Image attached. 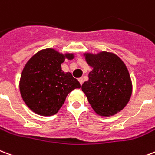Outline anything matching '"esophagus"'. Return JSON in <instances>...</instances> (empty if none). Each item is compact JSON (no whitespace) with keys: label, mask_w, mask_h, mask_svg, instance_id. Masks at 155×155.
I'll return each mask as SVG.
<instances>
[{"label":"esophagus","mask_w":155,"mask_h":155,"mask_svg":"<svg viewBox=\"0 0 155 155\" xmlns=\"http://www.w3.org/2000/svg\"><path fill=\"white\" fill-rule=\"evenodd\" d=\"M78 81H79V82H80V84L82 85V82H83V79H82V78H80L78 79Z\"/></svg>","instance_id":"esophagus-1"}]
</instances>
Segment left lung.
Here are the masks:
<instances>
[{"instance_id":"8db88e82","label":"left lung","mask_w":155,"mask_h":155,"mask_svg":"<svg viewBox=\"0 0 155 155\" xmlns=\"http://www.w3.org/2000/svg\"><path fill=\"white\" fill-rule=\"evenodd\" d=\"M87 63L92 67L82 91L93 110L100 116H113L128 103L132 83L128 69L116 54L101 52L85 54Z\"/></svg>"}]
</instances>
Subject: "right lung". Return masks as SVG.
Instances as JSON below:
<instances>
[{
	"mask_svg": "<svg viewBox=\"0 0 155 155\" xmlns=\"http://www.w3.org/2000/svg\"><path fill=\"white\" fill-rule=\"evenodd\" d=\"M73 54H59L46 48L35 54L24 68L20 91L24 101L34 112L53 116L60 109L68 94L81 85L71 73H64L61 64Z\"/></svg>",
	"mask_w": 155,
	"mask_h": 155,
	"instance_id": "add662e5",
	"label": "right lung"
}]
</instances>
